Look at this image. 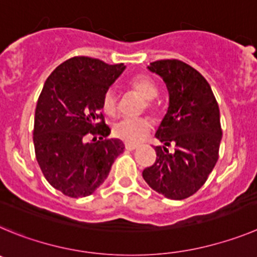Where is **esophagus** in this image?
Returning <instances> with one entry per match:
<instances>
[{"instance_id":"34e87169","label":"esophagus","mask_w":257,"mask_h":257,"mask_svg":"<svg viewBox=\"0 0 257 257\" xmlns=\"http://www.w3.org/2000/svg\"><path fill=\"white\" fill-rule=\"evenodd\" d=\"M138 147V145H134V143H125V149L128 150V151H133V150H136Z\"/></svg>"}]
</instances>
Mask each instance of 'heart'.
<instances>
[{"label":"heart","mask_w":257,"mask_h":257,"mask_svg":"<svg viewBox=\"0 0 257 257\" xmlns=\"http://www.w3.org/2000/svg\"><path fill=\"white\" fill-rule=\"evenodd\" d=\"M129 87H131L134 93H137L142 100L146 101V108L150 110L152 114H155L156 107H155V105H152L151 101L156 98L157 93H159L156 83L149 77L137 75V77H134L131 80ZM101 107H102V111L106 115H110V116L115 115L117 110V98L112 89L105 91L102 96V101H101ZM150 129H151V123L145 117H141V119H123L117 121L116 124H114L112 134L115 137L125 141V142L137 143L145 137L146 134L149 133Z\"/></svg>","instance_id":"obj_1"}]
</instances>
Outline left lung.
I'll use <instances>...</instances> for the list:
<instances>
[{
  "label": "left lung",
  "instance_id": "1",
  "mask_svg": "<svg viewBox=\"0 0 257 257\" xmlns=\"http://www.w3.org/2000/svg\"><path fill=\"white\" fill-rule=\"evenodd\" d=\"M169 92V107L156 132V161L142 175L154 191L170 200H184L198 191L218 161L220 112L206 79L179 60H160L147 66ZM175 146L170 153L167 147Z\"/></svg>",
  "mask_w": 257,
  "mask_h": 257
}]
</instances>
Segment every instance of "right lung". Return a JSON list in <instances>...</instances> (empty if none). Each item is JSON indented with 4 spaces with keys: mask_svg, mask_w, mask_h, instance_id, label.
Here are the masks:
<instances>
[{
    "mask_svg": "<svg viewBox=\"0 0 257 257\" xmlns=\"http://www.w3.org/2000/svg\"><path fill=\"white\" fill-rule=\"evenodd\" d=\"M125 70L79 56L66 60L46 80L34 116L37 161L51 186L69 197L92 195L107 178L115 159L124 151L101 114L105 91ZM93 135L94 142H86Z\"/></svg>",
    "mask_w": 257,
    "mask_h": 257,
    "instance_id": "1",
    "label": "right lung"
}]
</instances>
